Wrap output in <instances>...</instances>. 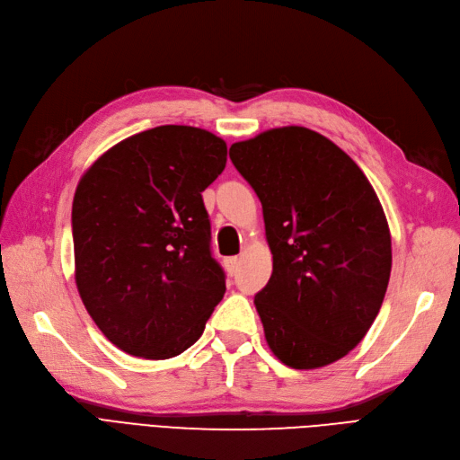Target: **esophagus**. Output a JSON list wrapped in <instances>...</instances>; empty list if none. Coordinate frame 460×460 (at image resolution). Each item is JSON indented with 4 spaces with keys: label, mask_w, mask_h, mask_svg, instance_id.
Masks as SVG:
<instances>
[{
    "label": "esophagus",
    "mask_w": 460,
    "mask_h": 460,
    "mask_svg": "<svg viewBox=\"0 0 460 460\" xmlns=\"http://www.w3.org/2000/svg\"><path fill=\"white\" fill-rule=\"evenodd\" d=\"M238 265H240V257H226L225 259V267L228 270V275H235V270H238Z\"/></svg>",
    "instance_id": "1"
}]
</instances>
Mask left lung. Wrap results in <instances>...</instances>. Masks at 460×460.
I'll use <instances>...</instances> for the list:
<instances>
[{
	"label": "left lung",
	"instance_id": "8db88e82",
	"mask_svg": "<svg viewBox=\"0 0 460 460\" xmlns=\"http://www.w3.org/2000/svg\"><path fill=\"white\" fill-rule=\"evenodd\" d=\"M230 160L263 205L272 275L255 294L282 364L344 358L376 321L391 277V234L371 183L332 141L277 128L234 143Z\"/></svg>",
	"mask_w": 460,
	"mask_h": 460
}]
</instances>
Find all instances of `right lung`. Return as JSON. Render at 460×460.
Segmentation results:
<instances>
[{"mask_svg":"<svg viewBox=\"0 0 460 460\" xmlns=\"http://www.w3.org/2000/svg\"><path fill=\"white\" fill-rule=\"evenodd\" d=\"M226 153L210 131L160 126L111 146L81 178L71 210L77 290L119 350L181 354L225 296L201 193Z\"/></svg>","mask_w":460,"mask_h":460,"instance_id":"1","label":"right lung"}]
</instances>
